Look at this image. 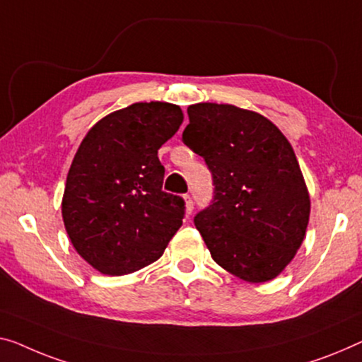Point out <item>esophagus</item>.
I'll return each mask as SVG.
<instances>
[{"label":"esophagus","instance_id":"esophagus-1","mask_svg":"<svg viewBox=\"0 0 362 362\" xmlns=\"http://www.w3.org/2000/svg\"><path fill=\"white\" fill-rule=\"evenodd\" d=\"M183 202H185V214L190 216L193 213V202H192V198L188 197V195H185V197H183Z\"/></svg>","mask_w":362,"mask_h":362}]
</instances>
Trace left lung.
Listing matches in <instances>:
<instances>
[{
  "label": "left lung",
  "instance_id": "1",
  "mask_svg": "<svg viewBox=\"0 0 362 362\" xmlns=\"http://www.w3.org/2000/svg\"><path fill=\"white\" fill-rule=\"evenodd\" d=\"M182 139L213 174V204L195 216L213 260L247 283L272 281L305 237L310 197L288 139L262 113L188 107Z\"/></svg>",
  "mask_w": 362,
  "mask_h": 362
}]
</instances>
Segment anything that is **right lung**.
Masks as SVG:
<instances>
[{"label":"right lung","instance_id":"obj_1","mask_svg":"<svg viewBox=\"0 0 362 362\" xmlns=\"http://www.w3.org/2000/svg\"><path fill=\"white\" fill-rule=\"evenodd\" d=\"M182 122L179 105L136 102L100 118L81 141L62 216L74 250L99 273L151 265L180 229L183 199L163 192L158 149Z\"/></svg>","mask_w":362,"mask_h":362}]
</instances>
